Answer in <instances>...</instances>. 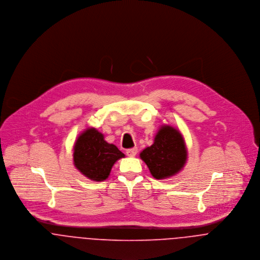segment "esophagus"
Wrapping results in <instances>:
<instances>
[{"label": "esophagus", "instance_id": "obj_1", "mask_svg": "<svg viewBox=\"0 0 260 260\" xmlns=\"http://www.w3.org/2000/svg\"><path fill=\"white\" fill-rule=\"evenodd\" d=\"M137 153H138V148H137V147H133V148L126 149V154H127L128 156H131V157L136 156Z\"/></svg>", "mask_w": 260, "mask_h": 260}]
</instances>
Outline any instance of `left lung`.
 Wrapping results in <instances>:
<instances>
[{"mask_svg": "<svg viewBox=\"0 0 260 260\" xmlns=\"http://www.w3.org/2000/svg\"><path fill=\"white\" fill-rule=\"evenodd\" d=\"M140 156L154 178L165 179L182 170L187 150L180 132L164 124L156 133L153 144L144 148Z\"/></svg>", "mask_w": 260, "mask_h": 260, "instance_id": "8db88e82", "label": "left lung"}]
</instances>
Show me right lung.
<instances>
[{
	"instance_id": "1",
	"label": "right lung",
	"mask_w": 260,
	"mask_h": 260,
	"mask_svg": "<svg viewBox=\"0 0 260 260\" xmlns=\"http://www.w3.org/2000/svg\"><path fill=\"white\" fill-rule=\"evenodd\" d=\"M74 165L87 178L94 181L107 179L116 160L124 154L115 144L105 141L94 127L83 132L74 145Z\"/></svg>"
}]
</instances>
